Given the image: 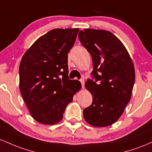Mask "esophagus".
Returning <instances> with one entry per match:
<instances>
[{"label": "esophagus", "mask_w": 152, "mask_h": 152, "mask_svg": "<svg viewBox=\"0 0 152 152\" xmlns=\"http://www.w3.org/2000/svg\"><path fill=\"white\" fill-rule=\"evenodd\" d=\"M80 81V83H81V84H82V88H84V85H85V81H84V80L81 79Z\"/></svg>", "instance_id": "34e87169"}]
</instances>
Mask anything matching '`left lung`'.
<instances>
[{
	"instance_id": "1",
	"label": "left lung",
	"mask_w": 152,
	"mask_h": 152,
	"mask_svg": "<svg viewBox=\"0 0 152 152\" xmlns=\"http://www.w3.org/2000/svg\"><path fill=\"white\" fill-rule=\"evenodd\" d=\"M78 37L91 54L95 78V82L85 83L93 103L84 109L83 116L93 126H108L118 120L131 100L135 82L132 59L122 42L108 31L85 28Z\"/></svg>"
}]
</instances>
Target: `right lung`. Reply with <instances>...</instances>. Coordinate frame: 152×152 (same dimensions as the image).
Wrapping results in <instances>:
<instances>
[{"mask_svg":"<svg viewBox=\"0 0 152 152\" xmlns=\"http://www.w3.org/2000/svg\"><path fill=\"white\" fill-rule=\"evenodd\" d=\"M79 28H55L42 36L22 57L19 89L30 114L37 121L54 125L63 118L66 107L81 88L68 77V52Z\"/></svg>","mask_w":152,"mask_h":152,"instance_id":"obj_1","label":"right lung"}]
</instances>
